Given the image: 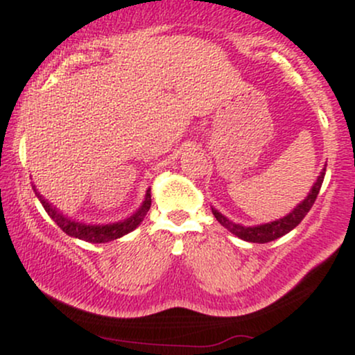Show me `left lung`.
<instances>
[{
  "instance_id": "obj_1",
  "label": "left lung",
  "mask_w": 355,
  "mask_h": 355,
  "mask_svg": "<svg viewBox=\"0 0 355 355\" xmlns=\"http://www.w3.org/2000/svg\"><path fill=\"white\" fill-rule=\"evenodd\" d=\"M324 175H325V168L320 172L319 178H317V182L313 183L312 190L309 191V195L305 197V200L302 203H299V205H297L291 214L285 215L284 218L274 220V222L270 223H263V225H255V227H243V225H239V223H234L232 220L227 218L225 215L220 214L218 210L211 209V211H214L215 218L218 220L220 225L225 227L227 230L232 232L234 235H237L239 239L245 240V242H254V243L272 242V240L284 237L285 234L294 230L295 227L302 222L305 215L309 214V210L312 209L317 195H319L322 182H324Z\"/></svg>"
}]
</instances>
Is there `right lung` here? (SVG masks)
I'll list each match as a JSON object with an SVG mask.
<instances>
[{
	"mask_svg": "<svg viewBox=\"0 0 355 355\" xmlns=\"http://www.w3.org/2000/svg\"><path fill=\"white\" fill-rule=\"evenodd\" d=\"M36 197L40 198L42 202L43 209L46 210V214L50 215L53 222L60 227L61 230L64 232L70 237L85 240V242H92V243H105L110 242V240H116L123 235L130 234L132 230H135L141 222H144L146 211L150 210V205H152V195H150V189L146 190L145 200L141 203V207L138 209L132 217H128L123 222H116V223H108V225H87V223H80L75 222V220L64 217L63 214H60L55 207H51V203H48L38 191L35 190Z\"/></svg>",
	"mask_w": 355,
	"mask_h": 355,
	"instance_id": "right-lung-1",
	"label": "right lung"
}]
</instances>
